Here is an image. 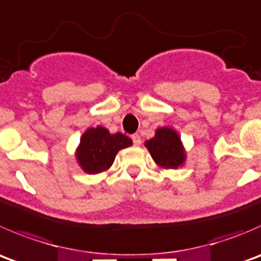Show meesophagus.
<instances>
[{"label": "esophagus", "mask_w": 261, "mask_h": 261, "mask_svg": "<svg viewBox=\"0 0 261 261\" xmlns=\"http://www.w3.org/2000/svg\"><path fill=\"white\" fill-rule=\"evenodd\" d=\"M131 139H133V141L135 145H140L141 144V138L138 135V134H134V135L131 136Z\"/></svg>", "instance_id": "obj_1"}]
</instances>
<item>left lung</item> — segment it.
I'll list each match as a JSON object with an SVG mask.
<instances>
[{"label": "left lung", "instance_id": "obj_1", "mask_svg": "<svg viewBox=\"0 0 261 261\" xmlns=\"http://www.w3.org/2000/svg\"><path fill=\"white\" fill-rule=\"evenodd\" d=\"M159 168L177 169L186 162L187 154L181 136L174 128L164 126L155 130V135L144 143Z\"/></svg>", "mask_w": 261, "mask_h": 261}]
</instances>
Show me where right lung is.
Returning a JSON list of instances; mask_svg holds the SVG:
<instances>
[{
  "label": "right lung",
  "instance_id": "obj_1",
  "mask_svg": "<svg viewBox=\"0 0 261 261\" xmlns=\"http://www.w3.org/2000/svg\"><path fill=\"white\" fill-rule=\"evenodd\" d=\"M131 145L133 140L123 134H111L103 126L89 127L80 138L75 158L85 173L98 174L111 168L121 149Z\"/></svg>",
  "mask_w": 261,
  "mask_h": 261
}]
</instances>
